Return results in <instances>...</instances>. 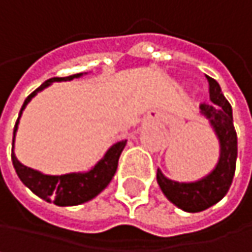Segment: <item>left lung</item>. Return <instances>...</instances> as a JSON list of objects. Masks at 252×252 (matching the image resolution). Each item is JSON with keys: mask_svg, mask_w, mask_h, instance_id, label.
Returning a JSON list of instances; mask_svg holds the SVG:
<instances>
[{"mask_svg": "<svg viewBox=\"0 0 252 252\" xmlns=\"http://www.w3.org/2000/svg\"><path fill=\"white\" fill-rule=\"evenodd\" d=\"M211 102L200 104L202 114L209 120L220 141V160L215 169L194 183H177L157 169V183L163 194L187 212H200L221 200L233 181L238 157V135L233 126L232 105L224 98L220 84L208 77Z\"/></svg>", "mask_w": 252, "mask_h": 252, "instance_id": "1", "label": "left lung"}]
</instances>
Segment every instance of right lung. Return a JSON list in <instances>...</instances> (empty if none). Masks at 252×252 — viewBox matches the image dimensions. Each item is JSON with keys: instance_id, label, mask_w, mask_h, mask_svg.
<instances>
[{"instance_id": "add662e5", "label": "right lung", "mask_w": 252, "mask_h": 252, "mask_svg": "<svg viewBox=\"0 0 252 252\" xmlns=\"http://www.w3.org/2000/svg\"><path fill=\"white\" fill-rule=\"evenodd\" d=\"M83 74H74L69 77H53L47 81H44L38 89H35L31 95L25 99L20 114L17 117L14 132H13V145H14V135L17 130L19 119L22 116V111L28 105V102L32 99L38 92L50 86L53 81H68L72 78H78ZM126 145V141H119L116 142L104 156V159H101L95 168H92L89 172H78V174H65V175H44L38 171L31 169L25 165H22L17 157L14 156L11 150V160L13 166L16 169L17 177L20 181L32 191L38 197L46 199L47 202H53L58 206H74L84 203L95 196H98L113 180L117 165H119V157Z\"/></svg>"}]
</instances>
